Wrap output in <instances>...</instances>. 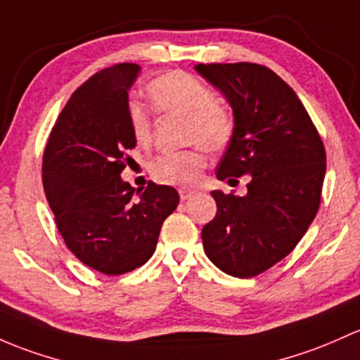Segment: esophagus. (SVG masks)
Returning a JSON list of instances; mask_svg holds the SVG:
<instances>
[{
    "label": "esophagus",
    "instance_id": "obj_1",
    "mask_svg": "<svg viewBox=\"0 0 360 360\" xmlns=\"http://www.w3.org/2000/svg\"><path fill=\"white\" fill-rule=\"evenodd\" d=\"M193 195H195V191H193V190H186V188H183V190H179V198H181V202H186V200H190Z\"/></svg>",
    "mask_w": 360,
    "mask_h": 360
}]
</instances>
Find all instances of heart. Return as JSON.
I'll list each match as a JSON object with an SVG mask.
<instances>
[{"label": "heart", "instance_id": "1", "mask_svg": "<svg viewBox=\"0 0 360 360\" xmlns=\"http://www.w3.org/2000/svg\"><path fill=\"white\" fill-rule=\"evenodd\" d=\"M151 107L160 115L183 117V141L191 148L157 158L151 164V176L157 183L177 188H193L200 183L209 165V155L222 153L236 136L233 112L217 100L207 82L183 70H170L146 84ZM127 124L134 141L141 148L153 143V120L136 101L127 107Z\"/></svg>", "mask_w": 360, "mask_h": 360}]
</instances>
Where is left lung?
<instances>
[{
    "mask_svg": "<svg viewBox=\"0 0 360 360\" xmlns=\"http://www.w3.org/2000/svg\"><path fill=\"white\" fill-rule=\"evenodd\" d=\"M196 70L228 98L236 136L217 165L245 196L212 191L217 214L203 226L207 257L226 274L253 278L285 259L321 205L326 150L297 93L259 63H200Z\"/></svg>",
    "mask_w": 360,
    "mask_h": 360,
    "instance_id": "1",
    "label": "left lung"
}]
</instances>
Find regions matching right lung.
Segmentation results:
<instances>
[{
	"instance_id": "1",
	"label": "right lung",
	"mask_w": 360,
	"mask_h": 360,
	"mask_svg": "<svg viewBox=\"0 0 360 360\" xmlns=\"http://www.w3.org/2000/svg\"><path fill=\"white\" fill-rule=\"evenodd\" d=\"M136 63L100 70L72 93L43 153V186L67 248L108 276L141 267L153 255L174 188L138 190L120 179L136 146L127 124V89Z\"/></svg>"
}]
</instances>
